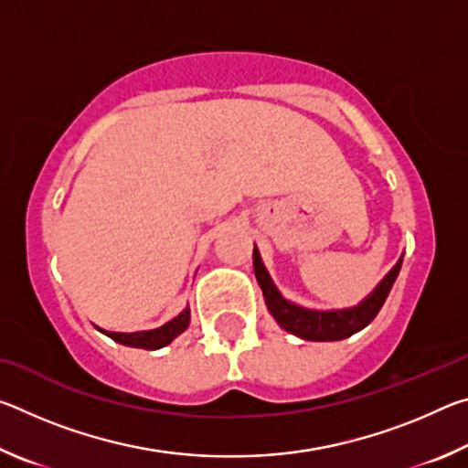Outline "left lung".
<instances>
[{
    "instance_id": "obj_1",
    "label": "left lung",
    "mask_w": 468,
    "mask_h": 468,
    "mask_svg": "<svg viewBox=\"0 0 468 468\" xmlns=\"http://www.w3.org/2000/svg\"><path fill=\"white\" fill-rule=\"evenodd\" d=\"M400 266L402 256L392 266V271L376 284V289L366 299H361L357 305L345 307V310H310V307L292 303L282 295L274 284L271 272L266 271L258 248L253 245V272H256L258 284L262 289L268 312L272 314V318L282 330L303 340H314V343L343 340L366 328L376 318L378 312L382 310L388 292H390L396 276L400 272Z\"/></svg>"
}]
</instances>
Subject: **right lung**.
Here are the masks:
<instances>
[{
  "label": "right lung",
  "instance_id": "1",
  "mask_svg": "<svg viewBox=\"0 0 468 468\" xmlns=\"http://www.w3.org/2000/svg\"><path fill=\"white\" fill-rule=\"evenodd\" d=\"M189 305L186 307L184 312H179L176 318L165 322L163 326L153 328V330H140V332H111V330H102L97 326V330H101L102 335H107L109 338H113L115 343L125 345V346H133V348H146V351H156V348H163L171 345L181 332H186L189 326Z\"/></svg>",
  "mask_w": 468,
  "mask_h": 468
}]
</instances>
